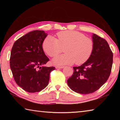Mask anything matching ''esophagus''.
<instances>
[{
    "instance_id": "1",
    "label": "esophagus",
    "mask_w": 120,
    "mask_h": 120,
    "mask_svg": "<svg viewBox=\"0 0 120 120\" xmlns=\"http://www.w3.org/2000/svg\"><path fill=\"white\" fill-rule=\"evenodd\" d=\"M56 68H59V69H62L64 68V66H56Z\"/></svg>"
}]
</instances>
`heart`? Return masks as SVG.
Masks as SVG:
<instances>
[{
    "instance_id": "1",
    "label": "heart",
    "mask_w": 120,
    "mask_h": 120,
    "mask_svg": "<svg viewBox=\"0 0 120 120\" xmlns=\"http://www.w3.org/2000/svg\"><path fill=\"white\" fill-rule=\"evenodd\" d=\"M58 38L48 36L43 42L44 51L51 57L57 56L63 51L66 53L53 59V62L56 65L84 64L92 55L94 50V42L80 32L64 31L56 34Z\"/></svg>"
}]
</instances>
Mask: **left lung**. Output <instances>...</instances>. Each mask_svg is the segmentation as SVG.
Returning <instances> with one entry per match:
<instances>
[{
  "label": "left lung",
  "mask_w": 120,
  "mask_h": 120,
  "mask_svg": "<svg viewBox=\"0 0 120 120\" xmlns=\"http://www.w3.org/2000/svg\"><path fill=\"white\" fill-rule=\"evenodd\" d=\"M94 50L90 57L79 67H74L73 75L67 80L70 88L82 94H91L103 86L110 75L113 53L107 41L93 34Z\"/></svg>",
  "instance_id": "1"
}]
</instances>
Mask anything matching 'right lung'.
<instances>
[{"label":"right lung","mask_w":120,"mask_h":120,"mask_svg":"<svg viewBox=\"0 0 120 120\" xmlns=\"http://www.w3.org/2000/svg\"><path fill=\"white\" fill-rule=\"evenodd\" d=\"M48 34L35 30L16 40L11 49L10 67L15 82L28 93L39 92L48 86L54 67L44 66L49 61L42 44Z\"/></svg>","instance_id":"add662e5"}]
</instances>
